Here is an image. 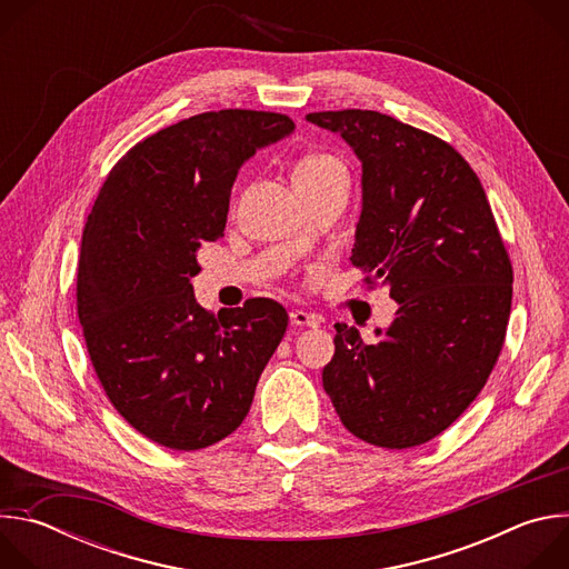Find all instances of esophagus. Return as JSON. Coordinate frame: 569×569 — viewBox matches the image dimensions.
Here are the masks:
<instances>
[{
  "label": "esophagus",
  "instance_id": "34e87169",
  "mask_svg": "<svg viewBox=\"0 0 569 569\" xmlns=\"http://www.w3.org/2000/svg\"><path fill=\"white\" fill-rule=\"evenodd\" d=\"M290 323H295V327H319V317L312 315V312H306V310H292L290 312Z\"/></svg>",
  "mask_w": 569,
  "mask_h": 569
}]
</instances>
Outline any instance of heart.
<instances>
[{
    "label": "heart",
    "mask_w": 569,
    "mask_h": 569,
    "mask_svg": "<svg viewBox=\"0 0 569 569\" xmlns=\"http://www.w3.org/2000/svg\"><path fill=\"white\" fill-rule=\"evenodd\" d=\"M342 164L331 157V154H308L303 157L299 164L295 167V178H306V176H319L323 171H331V169H340Z\"/></svg>",
    "instance_id": "1"
}]
</instances>
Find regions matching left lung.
Returning a JSON list of instances; mask_svg holds the SVG:
<instances>
[{
  "instance_id": "left-lung-1",
  "label": "left lung",
  "mask_w": 569,
  "mask_h": 569,
  "mask_svg": "<svg viewBox=\"0 0 569 569\" xmlns=\"http://www.w3.org/2000/svg\"><path fill=\"white\" fill-rule=\"evenodd\" d=\"M362 161L351 263L398 303L378 342L336 327L323 389L358 439L402 450L452 426L505 345L513 270L468 161L443 139L373 110L312 112Z\"/></svg>"
}]
</instances>
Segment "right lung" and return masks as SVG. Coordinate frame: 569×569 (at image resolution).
<instances>
[{"mask_svg": "<svg viewBox=\"0 0 569 569\" xmlns=\"http://www.w3.org/2000/svg\"><path fill=\"white\" fill-rule=\"evenodd\" d=\"M292 130L277 112L189 117L130 148L88 216L76 283L88 353L117 412L159 446L231 435L288 329L263 297L213 317L191 277L202 242L224 231L240 167Z\"/></svg>", "mask_w": 569, "mask_h": 569, "instance_id": "right-lung-1", "label": "right lung"}]
</instances>
